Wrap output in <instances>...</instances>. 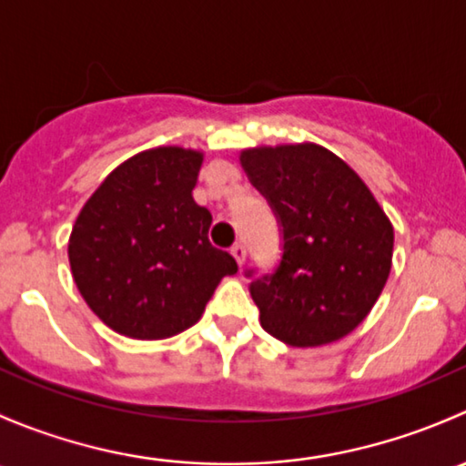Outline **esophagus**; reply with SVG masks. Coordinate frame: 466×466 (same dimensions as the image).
<instances>
[{
	"mask_svg": "<svg viewBox=\"0 0 466 466\" xmlns=\"http://www.w3.org/2000/svg\"><path fill=\"white\" fill-rule=\"evenodd\" d=\"M229 252H232V257L237 259L238 266H243V263H246V246H243V243H234L232 250Z\"/></svg>",
	"mask_w": 466,
	"mask_h": 466,
	"instance_id": "obj_1",
	"label": "esophagus"
}]
</instances>
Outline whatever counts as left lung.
Here are the masks:
<instances>
[{"label": "left lung", "mask_w": 466, "mask_h": 466, "mask_svg": "<svg viewBox=\"0 0 466 466\" xmlns=\"http://www.w3.org/2000/svg\"><path fill=\"white\" fill-rule=\"evenodd\" d=\"M238 159L284 232L279 268L250 284L261 327L302 350L340 340L372 311L392 268L383 207L324 146H255Z\"/></svg>", "instance_id": "1"}]
</instances>
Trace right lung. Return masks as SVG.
<instances>
[{"instance_id":"1","label":"right lung","mask_w":466,"mask_h":466,"mask_svg":"<svg viewBox=\"0 0 466 466\" xmlns=\"http://www.w3.org/2000/svg\"><path fill=\"white\" fill-rule=\"evenodd\" d=\"M205 155L157 146L121 162L83 205L69 234L78 293L98 320L137 340L194 327L225 275L238 270L209 243V209L194 200Z\"/></svg>"}]
</instances>
